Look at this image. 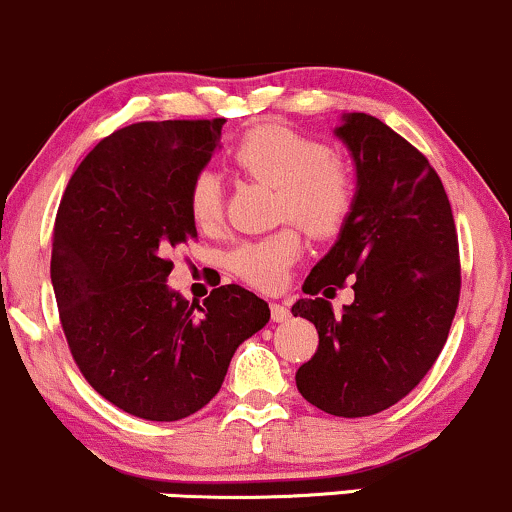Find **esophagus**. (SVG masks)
Wrapping results in <instances>:
<instances>
[{"label":"esophagus","mask_w":512,"mask_h":512,"mask_svg":"<svg viewBox=\"0 0 512 512\" xmlns=\"http://www.w3.org/2000/svg\"><path fill=\"white\" fill-rule=\"evenodd\" d=\"M271 319L275 321V324H283V321L290 319V309H287L285 304L273 302V304H271Z\"/></svg>","instance_id":"34e87169"}]
</instances>
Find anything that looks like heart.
<instances>
[{"label":"heart","instance_id":"1","mask_svg":"<svg viewBox=\"0 0 512 512\" xmlns=\"http://www.w3.org/2000/svg\"><path fill=\"white\" fill-rule=\"evenodd\" d=\"M246 176L275 186V215L295 220L312 237L341 232L355 203V183L348 166L329 149L283 125H263L246 132L229 154ZM188 215L200 229H215L222 220V186L217 174L200 171L188 188ZM302 254L295 227H283L261 239L234 246L227 266L241 283L263 292L285 285L287 271Z\"/></svg>","mask_w":512,"mask_h":512}]
</instances>
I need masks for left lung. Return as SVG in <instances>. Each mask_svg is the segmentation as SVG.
Returning <instances> with one entry per match:
<instances>
[{"instance_id":"left-lung-1","label":"left lung","mask_w":512,"mask_h":512,"mask_svg":"<svg viewBox=\"0 0 512 512\" xmlns=\"http://www.w3.org/2000/svg\"><path fill=\"white\" fill-rule=\"evenodd\" d=\"M333 132L355 162V203L304 280L312 297L292 304L319 333L295 382L317 409L363 418L404 399L438 360L462 287L459 246L440 176L416 147L367 113H348ZM348 277L356 300L333 315L323 298Z\"/></svg>"}]
</instances>
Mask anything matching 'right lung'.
<instances>
[{"mask_svg":"<svg viewBox=\"0 0 512 512\" xmlns=\"http://www.w3.org/2000/svg\"><path fill=\"white\" fill-rule=\"evenodd\" d=\"M225 118L135 123L101 140L67 183L53 232V280L67 346L103 399L145 421H179L220 392L229 360L271 319L220 285L203 304L169 290V251L198 237L188 188Z\"/></svg>","mask_w":512,"mask_h":512,"instance_id":"right-lung-1","label":"right lung"}]
</instances>
